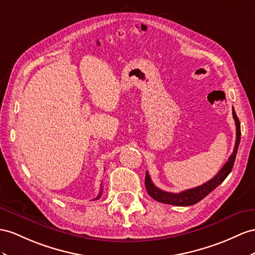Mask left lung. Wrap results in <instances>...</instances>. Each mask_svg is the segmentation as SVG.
<instances>
[{
	"instance_id": "left-lung-1",
	"label": "left lung",
	"mask_w": 255,
	"mask_h": 255,
	"mask_svg": "<svg viewBox=\"0 0 255 255\" xmlns=\"http://www.w3.org/2000/svg\"><path fill=\"white\" fill-rule=\"evenodd\" d=\"M233 117L235 120V124H236V143H235V147H234V152L230 156V158L225 162V165L223 168L221 169L219 173L215 175L214 178L211 180H209L206 183H204L200 186L191 188V190H186L181 193H169L161 191L160 188L157 186H155L154 183L152 182L151 178H149V174L146 171L145 173V187L148 195L155 200H157L159 202H162V204H168V205H172V206H180V207H185V206H192L197 204L198 201H200L202 198H205L206 196L211 193L215 187H218L222 182H223L228 174L231 173L235 158H236V154L238 151V146L240 143V123L238 117L236 115V112L233 108Z\"/></svg>"
}]
</instances>
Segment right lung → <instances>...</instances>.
<instances>
[{"label": "right lung", "mask_w": 255, "mask_h": 255, "mask_svg": "<svg viewBox=\"0 0 255 255\" xmlns=\"http://www.w3.org/2000/svg\"><path fill=\"white\" fill-rule=\"evenodd\" d=\"M101 194H102V185H101V188H100V192H99V195L97 196V197L95 198V200H97V199H99L100 197H101Z\"/></svg>", "instance_id": "1"}]
</instances>
